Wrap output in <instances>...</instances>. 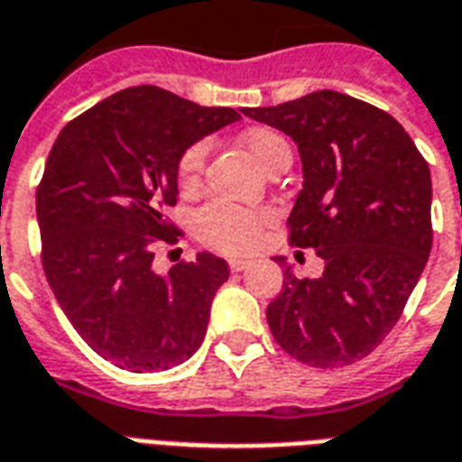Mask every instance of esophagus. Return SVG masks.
I'll return each instance as SVG.
<instances>
[{
  "mask_svg": "<svg viewBox=\"0 0 462 462\" xmlns=\"http://www.w3.org/2000/svg\"><path fill=\"white\" fill-rule=\"evenodd\" d=\"M248 260H228V270L231 272H243L248 267Z\"/></svg>",
  "mask_w": 462,
  "mask_h": 462,
  "instance_id": "1",
  "label": "esophagus"
}]
</instances>
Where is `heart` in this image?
Wrapping results in <instances>:
<instances>
[{
    "label": "heart",
    "instance_id": "heart-1",
    "mask_svg": "<svg viewBox=\"0 0 462 462\" xmlns=\"http://www.w3.org/2000/svg\"><path fill=\"white\" fill-rule=\"evenodd\" d=\"M241 142L267 173L284 161H291V146L277 130L250 127L241 137ZM205 156V142H198L185 149L178 161V188L182 192H192L198 188ZM270 221L272 212L267 209H245V207L212 202L195 214V234L209 248L236 255V253H248L255 248L257 238Z\"/></svg>",
    "mask_w": 462,
    "mask_h": 462
}]
</instances>
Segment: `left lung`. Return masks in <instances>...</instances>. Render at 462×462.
<instances>
[{"label":"left lung","instance_id":"8db88e82","mask_svg":"<svg viewBox=\"0 0 462 462\" xmlns=\"http://www.w3.org/2000/svg\"><path fill=\"white\" fill-rule=\"evenodd\" d=\"M294 139L303 190L289 243L325 260L323 277L284 284L267 306L277 345L296 361L337 368L371 354L402 316L431 253V173L405 127L337 91L243 108Z\"/></svg>","mask_w":462,"mask_h":462}]
</instances>
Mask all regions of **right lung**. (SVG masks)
<instances>
[{
    "instance_id": "right-lung-1",
    "label": "right lung",
    "mask_w": 462,
    "mask_h": 462,
    "mask_svg": "<svg viewBox=\"0 0 462 462\" xmlns=\"http://www.w3.org/2000/svg\"><path fill=\"white\" fill-rule=\"evenodd\" d=\"M238 117L132 86L64 125L50 149L35 192L42 270L74 330L116 366L166 371L205 339L228 264L199 253L156 274L153 245L178 241L166 209L185 149Z\"/></svg>"
}]
</instances>
